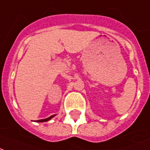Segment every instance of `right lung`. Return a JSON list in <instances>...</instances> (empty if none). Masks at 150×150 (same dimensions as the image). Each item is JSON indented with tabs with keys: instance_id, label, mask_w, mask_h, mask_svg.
<instances>
[{
	"instance_id": "add662e5",
	"label": "right lung",
	"mask_w": 150,
	"mask_h": 150,
	"mask_svg": "<svg viewBox=\"0 0 150 150\" xmlns=\"http://www.w3.org/2000/svg\"><path fill=\"white\" fill-rule=\"evenodd\" d=\"M53 116H50V117H48V118H47V119L40 120L39 121H40V122H42V121H47V120H50V119H51V118H52Z\"/></svg>"
}]
</instances>
